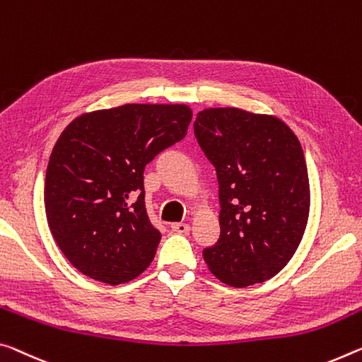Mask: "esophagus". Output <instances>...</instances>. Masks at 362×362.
<instances>
[{"label": "esophagus", "instance_id": "obj_1", "mask_svg": "<svg viewBox=\"0 0 362 362\" xmlns=\"http://www.w3.org/2000/svg\"><path fill=\"white\" fill-rule=\"evenodd\" d=\"M172 230L175 233H188L190 232V226L188 223H183V222H175L172 223Z\"/></svg>", "mask_w": 362, "mask_h": 362}]
</instances>
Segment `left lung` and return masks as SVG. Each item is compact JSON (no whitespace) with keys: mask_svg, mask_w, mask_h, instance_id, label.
Here are the masks:
<instances>
[{"mask_svg":"<svg viewBox=\"0 0 362 362\" xmlns=\"http://www.w3.org/2000/svg\"><path fill=\"white\" fill-rule=\"evenodd\" d=\"M194 136L219 182L221 237L203 250L204 261L230 286L266 282L306 230L311 198L300 140L280 119L238 107L199 111Z\"/></svg>","mask_w":362,"mask_h":362,"instance_id":"8db88e82","label":"left lung"}]
</instances>
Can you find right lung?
I'll list each match as a JSON object with an SVG mask.
<instances>
[{"label":"right lung","instance_id":"right-lung-1","mask_svg":"<svg viewBox=\"0 0 362 362\" xmlns=\"http://www.w3.org/2000/svg\"><path fill=\"white\" fill-rule=\"evenodd\" d=\"M185 105H124L87 112L49 156L45 211L59 250L80 272L119 285L150 266L160 232L145 206L143 170L187 135Z\"/></svg>","mask_w":362,"mask_h":362}]
</instances>
